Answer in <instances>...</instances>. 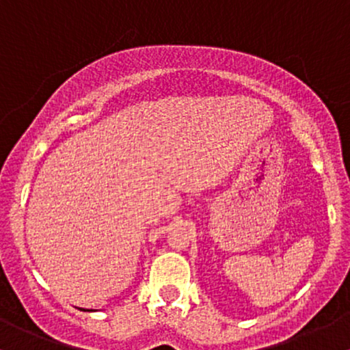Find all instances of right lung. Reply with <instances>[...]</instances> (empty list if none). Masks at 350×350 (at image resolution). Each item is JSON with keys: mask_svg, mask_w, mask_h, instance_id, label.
Here are the masks:
<instances>
[{"mask_svg": "<svg viewBox=\"0 0 350 350\" xmlns=\"http://www.w3.org/2000/svg\"><path fill=\"white\" fill-rule=\"evenodd\" d=\"M80 309H82V308H80ZM82 311H92V309H82Z\"/></svg>", "mask_w": 350, "mask_h": 350, "instance_id": "right-lung-1", "label": "right lung"}]
</instances>
